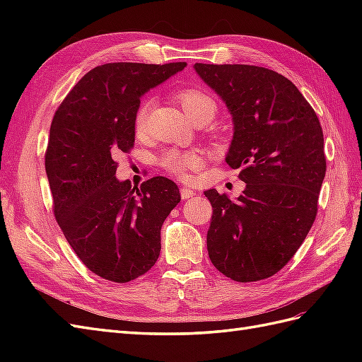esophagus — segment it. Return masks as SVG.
Here are the masks:
<instances>
[{
    "instance_id": "esophagus-1",
    "label": "esophagus",
    "mask_w": 362,
    "mask_h": 362,
    "mask_svg": "<svg viewBox=\"0 0 362 362\" xmlns=\"http://www.w3.org/2000/svg\"><path fill=\"white\" fill-rule=\"evenodd\" d=\"M196 193L191 188H187V187H182L180 188V196H182V199H189V197H193Z\"/></svg>"
}]
</instances>
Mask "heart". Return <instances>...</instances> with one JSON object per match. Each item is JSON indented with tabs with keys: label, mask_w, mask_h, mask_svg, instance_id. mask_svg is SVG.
Instances as JSON below:
<instances>
[{
	"label": "heart",
	"mask_w": 362,
	"mask_h": 362,
	"mask_svg": "<svg viewBox=\"0 0 362 362\" xmlns=\"http://www.w3.org/2000/svg\"><path fill=\"white\" fill-rule=\"evenodd\" d=\"M177 103L185 113L188 115L189 119H196L197 117H209L213 118V115L216 113V104H214L213 98L206 95L205 91L199 88H183L175 93ZM151 99H143L138 105L134 127L138 135H141L146 130V124H148V115L151 110ZM202 156L194 151H180V149H169L161 153L160 165L169 174H173L179 179H187L191 171H196L197 168L202 165Z\"/></svg>",
	"instance_id": "1"
}]
</instances>
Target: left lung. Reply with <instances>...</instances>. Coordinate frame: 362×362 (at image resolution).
I'll use <instances>...</instances> for the list:
<instances>
[{
	"label": "left lung",
	"mask_w": 362,
	"mask_h": 362,
	"mask_svg": "<svg viewBox=\"0 0 362 362\" xmlns=\"http://www.w3.org/2000/svg\"><path fill=\"white\" fill-rule=\"evenodd\" d=\"M194 70L232 115L226 161L245 183L236 201L216 189L204 193L213 206L210 259L235 281L269 279L316 219L327 171L319 118L294 83L267 68L196 64Z\"/></svg>",
	"instance_id": "1"
}]
</instances>
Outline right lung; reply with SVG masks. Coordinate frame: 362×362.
I'll return each mask as SVG.
<instances>
[{
  "mask_svg": "<svg viewBox=\"0 0 362 362\" xmlns=\"http://www.w3.org/2000/svg\"><path fill=\"white\" fill-rule=\"evenodd\" d=\"M185 66H96L52 118L45 169L54 216L82 263L109 281H132L156 264L161 226L180 202L179 188L166 177H152L140 188L118 180L115 158L134 148L140 98Z\"/></svg>",
  "mask_w": 362,
  "mask_h": 362,
  "instance_id": "1",
  "label": "right lung"
}]
</instances>
